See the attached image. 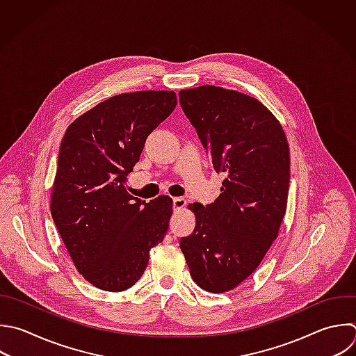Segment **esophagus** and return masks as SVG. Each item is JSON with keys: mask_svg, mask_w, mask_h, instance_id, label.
<instances>
[{"mask_svg": "<svg viewBox=\"0 0 356 356\" xmlns=\"http://www.w3.org/2000/svg\"><path fill=\"white\" fill-rule=\"evenodd\" d=\"M172 204H174V209H184L186 206V200L184 197H174Z\"/></svg>", "mask_w": 356, "mask_h": 356, "instance_id": "1", "label": "esophagus"}]
</instances>
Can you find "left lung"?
<instances>
[{
  "label": "left lung",
  "mask_w": 356,
  "mask_h": 356,
  "mask_svg": "<svg viewBox=\"0 0 356 356\" xmlns=\"http://www.w3.org/2000/svg\"><path fill=\"white\" fill-rule=\"evenodd\" d=\"M179 103L214 170L225 174L214 203L189 206L196 224L179 246L200 288L227 292L257 268L278 235L289 147L280 121L254 97L206 85L181 90Z\"/></svg>",
  "instance_id": "8db88e82"
}]
</instances>
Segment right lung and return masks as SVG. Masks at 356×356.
I'll use <instances>...</instances> for the list:
<instances>
[{
  "label": "right lung",
  "instance_id": "1",
  "mask_svg": "<svg viewBox=\"0 0 356 356\" xmlns=\"http://www.w3.org/2000/svg\"><path fill=\"white\" fill-rule=\"evenodd\" d=\"M175 106L168 90L122 93L78 117L63 138L51 216L75 267L100 289L131 288L165 236L172 199L146 203L125 185L147 136Z\"/></svg>",
  "mask_w": 356,
  "mask_h": 356
}]
</instances>
